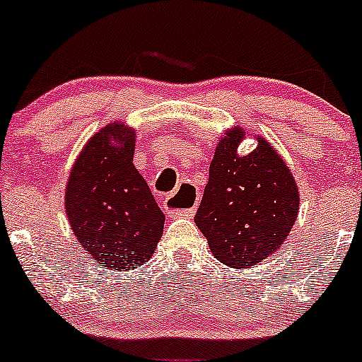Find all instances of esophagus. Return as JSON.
<instances>
[{
  "label": "esophagus",
  "mask_w": 362,
  "mask_h": 362,
  "mask_svg": "<svg viewBox=\"0 0 362 362\" xmlns=\"http://www.w3.org/2000/svg\"><path fill=\"white\" fill-rule=\"evenodd\" d=\"M199 201V194H197L196 187L192 185H181L177 190H174L170 196H166L165 199V210L166 212L174 214V216L192 217L196 214V204ZM179 206H185V209H179Z\"/></svg>",
  "instance_id": "1"
}]
</instances>
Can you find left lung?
<instances>
[{
	"instance_id": "left-lung-1",
	"label": "left lung",
	"mask_w": 362,
	"mask_h": 362,
	"mask_svg": "<svg viewBox=\"0 0 362 362\" xmlns=\"http://www.w3.org/2000/svg\"><path fill=\"white\" fill-rule=\"evenodd\" d=\"M245 136L235 127L221 137L196 214L212 254L238 270L274 254L299 214V190L284 159L261 136L250 153L239 156Z\"/></svg>"
}]
</instances>
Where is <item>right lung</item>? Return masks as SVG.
Instances as JSON below:
<instances>
[{"label":"right lung","mask_w":362,"mask_h":362,"mask_svg":"<svg viewBox=\"0 0 362 362\" xmlns=\"http://www.w3.org/2000/svg\"><path fill=\"white\" fill-rule=\"evenodd\" d=\"M136 132L107 124L88 139L65 188L69 223L99 267L127 272L152 257L165 214L134 166Z\"/></svg>","instance_id":"1"}]
</instances>
